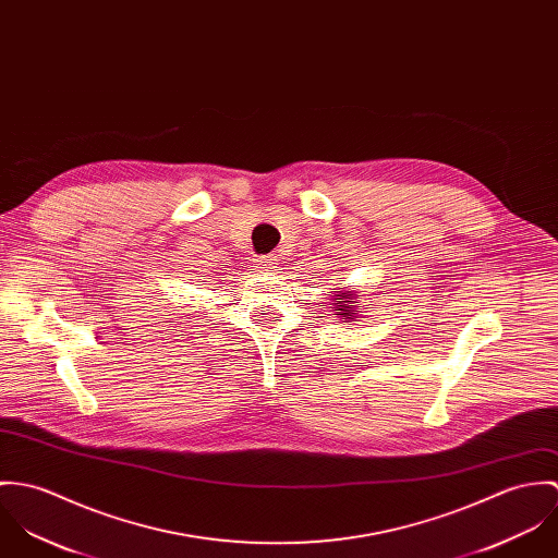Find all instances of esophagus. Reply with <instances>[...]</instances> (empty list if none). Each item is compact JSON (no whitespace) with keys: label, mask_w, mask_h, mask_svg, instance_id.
<instances>
[{"label":"esophagus","mask_w":558,"mask_h":558,"mask_svg":"<svg viewBox=\"0 0 558 558\" xmlns=\"http://www.w3.org/2000/svg\"><path fill=\"white\" fill-rule=\"evenodd\" d=\"M256 265H258V269H274V267L278 265V256H276V254L258 256V258H256Z\"/></svg>","instance_id":"1"}]
</instances>
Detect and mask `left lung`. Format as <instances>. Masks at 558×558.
I'll return each mask as SVG.
<instances>
[{"mask_svg":"<svg viewBox=\"0 0 558 558\" xmlns=\"http://www.w3.org/2000/svg\"><path fill=\"white\" fill-rule=\"evenodd\" d=\"M338 300H344V302H338V314L342 316V318H357V314H360V302H351V300H355L351 293H340L338 295Z\"/></svg>","mask_w":558,"mask_h":558,"instance_id":"1","label":"left lung"}]
</instances>
